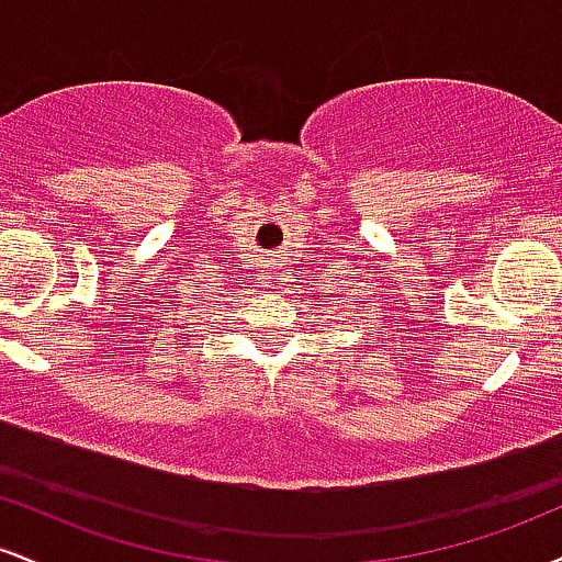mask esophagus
<instances>
[{"label": "esophagus", "mask_w": 562, "mask_h": 562, "mask_svg": "<svg viewBox=\"0 0 562 562\" xmlns=\"http://www.w3.org/2000/svg\"><path fill=\"white\" fill-rule=\"evenodd\" d=\"M269 267H272V274H274V277L280 274V272H277V269H280V261H274V259H272V261H269Z\"/></svg>", "instance_id": "1"}]
</instances>
